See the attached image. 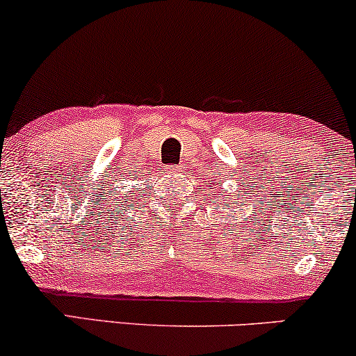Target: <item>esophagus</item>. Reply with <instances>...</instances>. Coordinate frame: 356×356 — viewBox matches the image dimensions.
I'll return each mask as SVG.
<instances>
[{"label":"esophagus","mask_w":356,"mask_h":356,"mask_svg":"<svg viewBox=\"0 0 356 356\" xmlns=\"http://www.w3.org/2000/svg\"><path fill=\"white\" fill-rule=\"evenodd\" d=\"M184 172H186V168H184V165H170V168H168V174L181 175Z\"/></svg>","instance_id":"1"}]
</instances>
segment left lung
<instances>
[{
  "label": "left lung",
  "mask_w": 356,
  "mask_h": 356,
  "mask_svg": "<svg viewBox=\"0 0 356 356\" xmlns=\"http://www.w3.org/2000/svg\"><path fill=\"white\" fill-rule=\"evenodd\" d=\"M220 197H222V199L225 200L223 204H225V205H228V200H230V197H228V195H223V193H220ZM233 200H235V199H233Z\"/></svg>",
  "instance_id": "1"
}]
</instances>
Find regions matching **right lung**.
Here are the masks:
<instances>
[{
	"label": "right lung",
	"mask_w": 356,
	"mask_h": 356,
	"mask_svg": "<svg viewBox=\"0 0 356 356\" xmlns=\"http://www.w3.org/2000/svg\"><path fill=\"white\" fill-rule=\"evenodd\" d=\"M115 195H118V193L115 192ZM128 197H133V195H129V192H126V193L121 192V197H115V199H121V200H116L115 205L118 204L120 207H123V209H124V202H123V200H128Z\"/></svg>",
	"instance_id": "add662e5"
}]
</instances>
